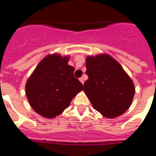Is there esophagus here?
Listing matches in <instances>:
<instances>
[{"label": "esophagus", "mask_w": 156, "mask_h": 156, "mask_svg": "<svg viewBox=\"0 0 156 156\" xmlns=\"http://www.w3.org/2000/svg\"><path fill=\"white\" fill-rule=\"evenodd\" d=\"M79 80H80V81L81 82V83H83H83H84V80H83V78H79Z\"/></svg>", "instance_id": "esophagus-1"}]
</instances>
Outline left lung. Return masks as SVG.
I'll use <instances>...</instances> for the list:
<instances>
[{"label":"left lung","mask_w":156,"mask_h":156,"mask_svg":"<svg viewBox=\"0 0 156 156\" xmlns=\"http://www.w3.org/2000/svg\"><path fill=\"white\" fill-rule=\"evenodd\" d=\"M88 79L83 91L93 108L102 115L114 118L129 108L135 94L132 80L109 55L88 56L86 60Z\"/></svg>","instance_id":"1"}]
</instances>
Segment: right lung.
Masks as SVG:
<instances>
[{"instance_id":"right-lung-1","label":"right lung","mask_w":156,"mask_h":156,"mask_svg":"<svg viewBox=\"0 0 156 156\" xmlns=\"http://www.w3.org/2000/svg\"><path fill=\"white\" fill-rule=\"evenodd\" d=\"M69 57L48 55L39 62L26 85L31 108L45 118H54L69 106L83 84L74 76Z\"/></svg>"}]
</instances>
